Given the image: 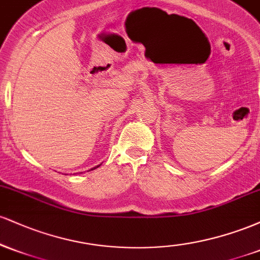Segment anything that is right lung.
Listing matches in <instances>:
<instances>
[{"instance_id":"obj_1","label":"right lung","mask_w":260,"mask_h":260,"mask_svg":"<svg viewBox=\"0 0 260 260\" xmlns=\"http://www.w3.org/2000/svg\"><path fill=\"white\" fill-rule=\"evenodd\" d=\"M99 166H100V165H98V166H95V168H92V169H90V170H95V169H98V168H99ZM90 170H89V171H90Z\"/></svg>"}]
</instances>
